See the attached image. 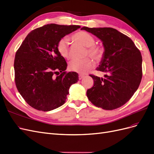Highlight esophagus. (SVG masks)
I'll return each mask as SVG.
<instances>
[{
	"instance_id": "obj_1",
	"label": "esophagus",
	"mask_w": 154,
	"mask_h": 154,
	"mask_svg": "<svg viewBox=\"0 0 154 154\" xmlns=\"http://www.w3.org/2000/svg\"><path fill=\"white\" fill-rule=\"evenodd\" d=\"M85 76L84 75H83V74H79V80H82V79Z\"/></svg>"
}]
</instances>
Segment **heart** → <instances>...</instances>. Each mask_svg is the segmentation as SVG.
Returning <instances> with one entry per match:
<instances>
[{"label": "heart", "instance_id": "1", "mask_svg": "<svg viewBox=\"0 0 154 154\" xmlns=\"http://www.w3.org/2000/svg\"><path fill=\"white\" fill-rule=\"evenodd\" d=\"M73 40L87 47L86 54H89L95 60H100L103 54V50L100 46L94 44L95 39L91 34L85 31H80L72 35ZM57 49L62 57L69 59L71 57L69 51V40L67 37L60 39L57 45ZM94 66V62L90 58L74 59L70 62L69 68L71 71L84 74Z\"/></svg>", "mask_w": 154, "mask_h": 154}]
</instances>
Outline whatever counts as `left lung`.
I'll list each match as a JSON object with an SVG mask.
<instances>
[{
  "mask_svg": "<svg viewBox=\"0 0 154 154\" xmlns=\"http://www.w3.org/2000/svg\"><path fill=\"white\" fill-rule=\"evenodd\" d=\"M85 30L96 36L105 48L103 58L96 70L105 73V78L90 74L94 85L87 91L88 99L96 106L114 110L131 98L142 78V57L128 36L111 27Z\"/></svg>",
  "mask_w": 154,
  "mask_h": 154,
  "instance_id": "left-lung-1",
  "label": "left lung"
}]
</instances>
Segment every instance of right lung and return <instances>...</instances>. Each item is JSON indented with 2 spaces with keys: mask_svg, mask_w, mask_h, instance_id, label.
<instances>
[{
  "mask_svg": "<svg viewBox=\"0 0 154 154\" xmlns=\"http://www.w3.org/2000/svg\"><path fill=\"white\" fill-rule=\"evenodd\" d=\"M78 28L80 26L55 24L38 27L27 35L17 51L16 87L32 108L45 112L62 106L70 87L78 81L77 72L66 71L67 64L57 49L59 40Z\"/></svg>",
  "mask_w": 154,
  "mask_h": 154,
  "instance_id": "obj_1",
  "label": "right lung"
}]
</instances>
